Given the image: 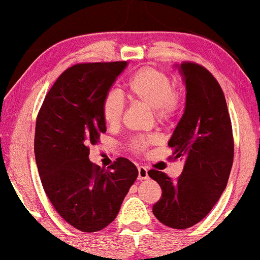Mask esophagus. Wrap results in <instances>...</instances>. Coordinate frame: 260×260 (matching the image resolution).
Returning a JSON list of instances; mask_svg holds the SVG:
<instances>
[{
    "instance_id": "esophagus-1",
    "label": "esophagus",
    "mask_w": 260,
    "mask_h": 260,
    "mask_svg": "<svg viewBox=\"0 0 260 260\" xmlns=\"http://www.w3.org/2000/svg\"><path fill=\"white\" fill-rule=\"evenodd\" d=\"M138 171H139V180H146L149 178V172H147V169L145 166H139L138 167Z\"/></svg>"
}]
</instances>
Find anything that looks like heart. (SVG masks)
Wrapping results in <instances>:
<instances>
[{
    "mask_svg": "<svg viewBox=\"0 0 260 260\" xmlns=\"http://www.w3.org/2000/svg\"><path fill=\"white\" fill-rule=\"evenodd\" d=\"M124 90L130 100L152 108L156 119L160 121H167L175 116L182 100L180 91L172 86L169 75L151 67H145L134 73L125 84ZM102 110L107 124H118L124 110L122 98L115 91H110L103 100ZM153 141V138L134 139L131 141V149L141 152Z\"/></svg>",
    "mask_w": 260,
    "mask_h": 260,
    "instance_id": "1",
    "label": "heart"
}]
</instances>
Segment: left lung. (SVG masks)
Here are the masks:
<instances>
[{
  "mask_svg": "<svg viewBox=\"0 0 260 260\" xmlns=\"http://www.w3.org/2000/svg\"><path fill=\"white\" fill-rule=\"evenodd\" d=\"M175 67L186 85V105L169 146L185 166L176 181L157 170H150L149 176L162 189L152 208L156 218L185 230L205 218L224 191L234 145L227 103L216 78L196 63Z\"/></svg>",
  "mask_w": 260,
  "mask_h": 260,
  "instance_id": "8db88e82",
  "label": "left lung"
}]
</instances>
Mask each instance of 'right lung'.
Returning a JSON list of instances; mask_svg holds the SVG:
<instances>
[{
  "mask_svg": "<svg viewBox=\"0 0 260 260\" xmlns=\"http://www.w3.org/2000/svg\"><path fill=\"white\" fill-rule=\"evenodd\" d=\"M126 66L83 63L67 69L36 122V162L46 194L63 219L88 233L115 219L139 175L127 158L119 157L109 170L89 160V145L107 131L103 100Z\"/></svg>",
  "mask_w": 260,
  "mask_h": 260,
  "instance_id": "right-lung-1",
  "label": "right lung"
}]
</instances>
